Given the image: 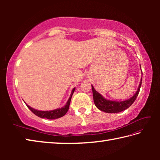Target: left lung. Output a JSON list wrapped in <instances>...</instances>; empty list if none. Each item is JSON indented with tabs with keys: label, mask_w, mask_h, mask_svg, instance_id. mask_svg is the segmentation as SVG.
Masks as SVG:
<instances>
[{
	"label": "left lung",
	"mask_w": 160,
	"mask_h": 160,
	"mask_svg": "<svg viewBox=\"0 0 160 160\" xmlns=\"http://www.w3.org/2000/svg\"><path fill=\"white\" fill-rule=\"evenodd\" d=\"M141 84L142 80L139 85V88L138 89V91L135 94V95L132 96V97H131V99L123 102H113L105 99L101 94L94 90L93 86L92 85L94 104L97 107V109L107 113H118L122 112V111L126 110L128 107H131L132 104V103L135 101V99H136L137 97L139 94Z\"/></svg>",
	"instance_id": "left-lung-1"
}]
</instances>
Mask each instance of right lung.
Segmentation results:
<instances>
[{
  "mask_svg": "<svg viewBox=\"0 0 160 160\" xmlns=\"http://www.w3.org/2000/svg\"><path fill=\"white\" fill-rule=\"evenodd\" d=\"M74 91H75V88L72 90L71 95H70L68 101L67 102L66 106L62 107L61 109H57L53 111H38V110L32 109V108L28 106V105H27V107L29 108V110H30L32 113H34L35 115L39 116L40 118H47V119L58 118L60 117H62V116H63L67 113L68 111L69 106L70 104V100H71V97H72V94L74 92Z\"/></svg>",
  "mask_w": 160,
  "mask_h": 160,
  "instance_id": "add662e5",
  "label": "right lung"
}]
</instances>
